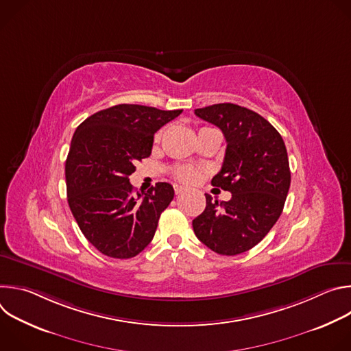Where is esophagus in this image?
Listing matches in <instances>:
<instances>
[{
  "mask_svg": "<svg viewBox=\"0 0 351 351\" xmlns=\"http://www.w3.org/2000/svg\"><path fill=\"white\" fill-rule=\"evenodd\" d=\"M173 190H175V193H176V194H180V193H183V191H184V190H186V189H184V187H183V186H179V184H175V186H173Z\"/></svg>",
  "mask_w": 351,
  "mask_h": 351,
  "instance_id": "1",
  "label": "esophagus"
}]
</instances>
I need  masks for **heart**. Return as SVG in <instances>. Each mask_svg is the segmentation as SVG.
<instances>
[{"label":"heart","mask_w":351,"mask_h":351,"mask_svg":"<svg viewBox=\"0 0 351 351\" xmlns=\"http://www.w3.org/2000/svg\"><path fill=\"white\" fill-rule=\"evenodd\" d=\"M198 176H199L198 171L191 167H178L175 169V178L182 182H186V183L195 182L198 179Z\"/></svg>","instance_id":"obj_1"}]
</instances>
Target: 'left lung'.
Masks as SVG:
<instances>
[{
    "label": "left lung",
    "mask_w": 351,
    "mask_h": 351,
    "mask_svg": "<svg viewBox=\"0 0 351 351\" xmlns=\"http://www.w3.org/2000/svg\"><path fill=\"white\" fill-rule=\"evenodd\" d=\"M194 114L226 138L222 169L211 183L232 193L221 203L206 194V210L193 221L194 233L218 254H241L267 236L283 211L290 187L285 141L265 118L236 104H214Z\"/></svg>",
    "instance_id": "obj_1"
}]
</instances>
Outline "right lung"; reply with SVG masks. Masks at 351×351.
<instances>
[{
	"label": "right lung",
	"instance_id": "add662e5",
	"mask_svg": "<svg viewBox=\"0 0 351 351\" xmlns=\"http://www.w3.org/2000/svg\"><path fill=\"white\" fill-rule=\"evenodd\" d=\"M182 110L119 104L83 121L65 162L69 208L84 237L112 258H132L149 244L173 187L160 182L134 193L129 176L149 157L154 134Z\"/></svg>",
	"mask_w": 351,
	"mask_h": 351
}]
</instances>
